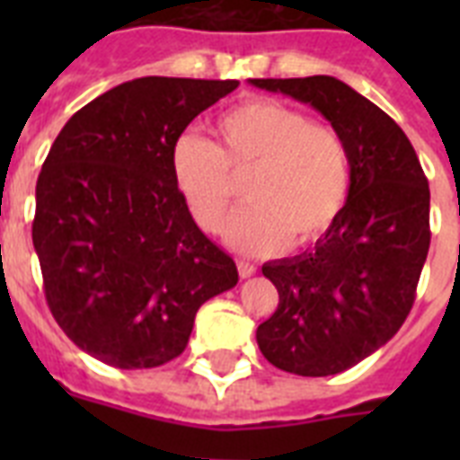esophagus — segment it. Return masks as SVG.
Returning <instances> with one entry per match:
<instances>
[{
	"mask_svg": "<svg viewBox=\"0 0 460 460\" xmlns=\"http://www.w3.org/2000/svg\"><path fill=\"white\" fill-rule=\"evenodd\" d=\"M255 272H258V267L252 265V262L238 260V274H241V279H248V277H252Z\"/></svg>",
	"mask_w": 460,
	"mask_h": 460,
	"instance_id": "obj_1",
	"label": "esophagus"
}]
</instances>
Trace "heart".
I'll return each instance as SVG.
<instances>
[{
	"label": "heart",
	"instance_id": "heart-1",
	"mask_svg": "<svg viewBox=\"0 0 460 460\" xmlns=\"http://www.w3.org/2000/svg\"><path fill=\"white\" fill-rule=\"evenodd\" d=\"M212 146L183 133L172 147V173L188 212L217 234L245 181L248 208L226 226L236 251L270 255L317 243L334 229L350 193V155L334 128L272 100L224 111Z\"/></svg>",
	"mask_w": 460,
	"mask_h": 460
}]
</instances>
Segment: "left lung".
<instances>
[{
	"instance_id": "obj_1",
	"label": "left lung",
	"mask_w": 460,
	"mask_h": 460,
	"mask_svg": "<svg viewBox=\"0 0 460 460\" xmlns=\"http://www.w3.org/2000/svg\"><path fill=\"white\" fill-rule=\"evenodd\" d=\"M327 119L350 155V193L327 236L262 265L279 305L258 327L262 356L284 372L327 377L385 346L415 303L429 251V186L389 114L332 75L252 78Z\"/></svg>"
}]
</instances>
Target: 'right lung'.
Masks as SVG:
<instances>
[{
  "mask_svg": "<svg viewBox=\"0 0 460 460\" xmlns=\"http://www.w3.org/2000/svg\"><path fill=\"white\" fill-rule=\"evenodd\" d=\"M238 81L146 75L78 110L35 186L32 245L47 305L71 341L121 367L183 353L198 307L236 287V262L181 198L172 147Z\"/></svg>",
  "mask_w": 460,
  "mask_h": 460,
  "instance_id": "obj_1",
  "label": "right lung"
}]
</instances>
